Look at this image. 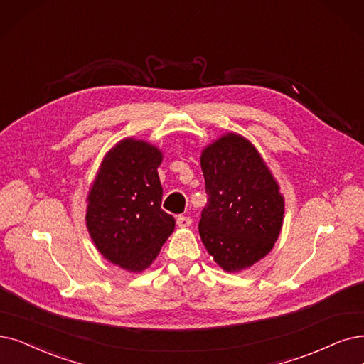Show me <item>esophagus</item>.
I'll return each instance as SVG.
<instances>
[{
  "label": "esophagus",
  "instance_id": "obj_1",
  "mask_svg": "<svg viewBox=\"0 0 364 364\" xmlns=\"http://www.w3.org/2000/svg\"><path fill=\"white\" fill-rule=\"evenodd\" d=\"M176 221H178V225H179V227H182V228L190 227V225H191V223H193L190 216H183V215H179Z\"/></svg>",
  "mask_w": 364,
  "mask_h": 364
}]
</instances>
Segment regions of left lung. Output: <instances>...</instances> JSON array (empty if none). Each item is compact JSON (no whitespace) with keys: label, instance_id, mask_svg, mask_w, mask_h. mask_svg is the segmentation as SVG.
<instances>
[{"label":"left lung","instance_id":"1","mask_svg":"<svg viewBox=\"0 0 364 364\" xmlns=\"http://www.w3.org/2000/svg\"><path fill=\"white\" fill-rule=\"evenodd\" d=\"M200 164L208 194L200 237L225 272L248 269L279 237L285 208L279 185L254 144L236 133L203 149Z\"/></svg>","mask_w":364,"mask_h":364}]
</instances>
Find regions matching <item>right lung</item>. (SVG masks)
Listing matches in <instances>:
<instances>
[{
	"label": "right lung",
	"mask_w": 364,
	"mask_h": 364,
	"mask_svg": "<svg viewBox=\"0 0 364 364\" xmlns=\"http://www.w3.org/2000/svg\"><path fill=\"white\" fill-rule=\"evenodd\" d=\"M161 161L154 144L121 140L101 161L86 200L85 220L95 248L128 272L148 269L174 230V218L161 209Z\"/></svg>",
	"instance_id": "1"
}]
</instances>
